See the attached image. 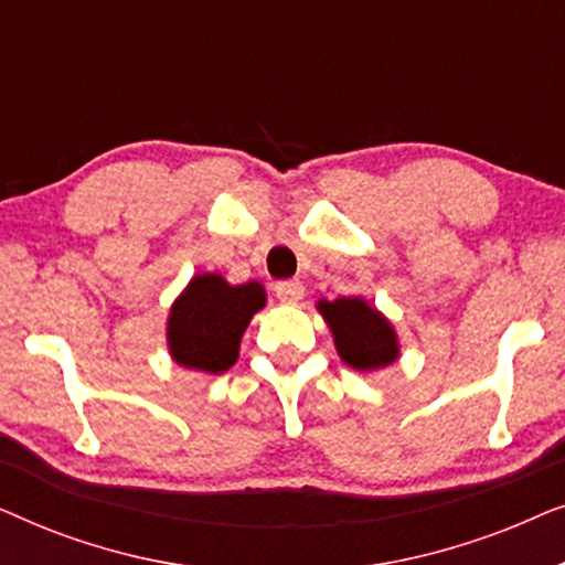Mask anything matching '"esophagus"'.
<instances>
[{"label": "esophagus", "instance_id": "34e87169", "mask_svg": "<svg viewBox=\"0 0 565 565\" xmlns=\"http://www.w3.org/2000/svg\"><path fill=\"white\" fill-rule=\"evenodd\" d=\"M303 282L300 280H282L275 285V296L282 300V303H298L300 298H303Z\"/></svg>", "mask_w": 565, "mask_h": 565}]
</instances>
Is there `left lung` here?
Here are the masks:
<instances>
[{
  "label": "left lung",
  "instance_id": "obj_1",
  "mask_svg": "<svg viewBox=\"0 0 565 565\" xmlns=\"http://www.w3.org/2000/svg\"><path fill=\"white\" fill-rule=\"evenodd\" d=\"M319 313L331 329L334 347L347 365L360 373L393 365L401 358L398 334L393 323L360 296L337 300L321 298Z\"/></svg>",
  "mask_w": 565,
  "mask_h": 565
}]
</instances>
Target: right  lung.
I'll return each mask as SVG.
<instances>
[{"instance_id":"1","label":"right lung","mask_w":565,"mask_h":565,"mask_svg":"<svg viewBox=\"0 0 565 565\" xmlns=\"http://www.w3.org/2000/svg\"><path fill=\"white\" fill-rule=\"evenodd\" d=\"M267 303L257 280L231 285L215 273L195 275L167 316V347L177 365L218 375L238 360L252 316Z\"/></svg>"}]
</instances>
